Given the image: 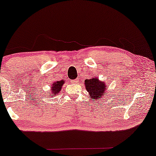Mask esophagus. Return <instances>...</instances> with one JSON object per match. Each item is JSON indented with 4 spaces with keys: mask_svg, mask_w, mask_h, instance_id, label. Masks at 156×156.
Segmentation results:
<instances>
[{
    "mask_svg": "<svg viewBox=\"0 0 156 156\" xmlns=\"http://www.w3.org/2000/svg\"><path fill=\"white\" fill-rule=\"evenodd\" d=\"M71 81H72V83H76V82L78 81V80H71Z\"/></svg>",
    "mask_w": 156,
    "mask_h": 156,
    "instance_id": "1",
    "label": "esophagus"
}]
</instances>
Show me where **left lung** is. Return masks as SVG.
<instances>
[{"label": "left lung", "instance_id": "8db88e82", "mask_svg": "<svg viewBox=\"0 0 156 156\" xmlns=\"http://www.w3.org/2000/svg\"><path fill=\"white\" fill-rule=\"evenodd\" d=\"M84 84L85 89L89 92V97H91V99L93 101L100 100L105 95L108 94V86L103 80H100L97 77L86 79Z\"/></svg>", "mask_w": 156, "mask_h": 156}]
</instances>
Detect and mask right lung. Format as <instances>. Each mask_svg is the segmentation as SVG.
<instances>
[{"instance_id": "right-lung-1", "label": "right lung", "mask_w": 156, "mask_h": 156, "mask_svg": "<svg viewBox=\"0 0 156 156\" xmlns=\"http://www.w3.org/2000/svg\"><path fill=\"white\" fill-rule=\"evenodd\" d=\"M65 83V80H56L51 85V93L49 96L52 97V98L56 97L60 92L62 88L63 84Z\"/></svg>"}]
</instances>
